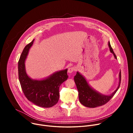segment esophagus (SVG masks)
Masks as SVG:
<instances>
[{
    "label": "esophagus",
    "instance_id": "obj_1",
    "mask_svg": "<svg viewBox=\"0 0 133 133\" xmlns=\"http://www.w3.org/2000/svg\"><path fill=\"white\" fill-rule=\"evenodd\" d=\"M75 70H76L75 67H70V68H68V73H71V72H72L73 71H74Z\"/></svg>",
    "mask_w": 133,
    "mask_h": 133
}]
</instances>
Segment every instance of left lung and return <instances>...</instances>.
<instances>
[{"instance_id": "obj_1", "label": "left lung", "mask_w": 133, "mask_h": 133, "mask_svg": "<svg viewBox=\"0 0 133 133\" xmlns=\"http://www.w3.org/2000/svg\"><path fill=\"white\" fill-rule=\"evenodd\" d=\"M108 46L110 51L114 55L115 58L117 59V57L114 52L109 42H108ZM74 81L78 91L79 100L81 103L87 107L95 108L105 104L109 102L115 94L121 84V72L120 71L119 74V83L118 87L109 95H103L94 89L89 86L86 78L78 71L77 72L76 75L74 76Z\"/></svg>"}]
</instances>
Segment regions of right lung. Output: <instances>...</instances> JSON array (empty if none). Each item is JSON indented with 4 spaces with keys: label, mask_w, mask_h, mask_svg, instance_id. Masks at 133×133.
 I'll return each mask as SVG.
<instances>
[{
    "label": "right lung",
    "mask_w": 133,
    "mask_h": 133,
    "mask_svg": "<svg viewBox=\"0 0 133 133\" xmlns=\"http://www.w3.org/2000/svg\"><path fill=\"white\" fill-rule=\"evenodd\" d=\"M34 39L27 45L18 62V77L23 91L28 101L44 108L53 106L59 98V88L68 78L67 69L56 71L41 80L33 79L26 73L25 61Z\"/></svg>",
    "instance_id": "right-lung-1"
}]
</instances>
